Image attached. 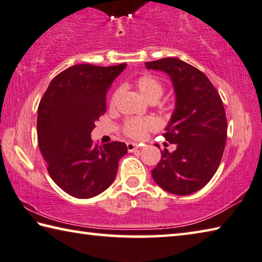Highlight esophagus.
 I'll list each match as a JSON object with an SVG mask.
<instances>
[{
  "instance_id": "34e87169",
  "label": "esophagus",
  "mask_w": 262,
  "mask_h": 262,
  "mask_svg": "<svg viewBox=\"0 0 262 262\" xmlns=\"http://www.w3.org/2000/svg\"><path fill=\"white\" fill-rule=\"evenodd\" d=\"M126 146H127V150H128V152H135V150H137V149L139 148V146L134 144V143H127Z\"/></svg>"
}]
</instances>
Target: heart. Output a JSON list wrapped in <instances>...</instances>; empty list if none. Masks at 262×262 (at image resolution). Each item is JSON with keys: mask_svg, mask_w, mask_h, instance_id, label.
<instances>
[{"mask_svg": "<svg viewBox=\"0 0 262 262\" xmlns=\"http://www.w3.org/2000/svg\"><path fill=\"white\" fill-rule=\"evenodd\" d=\"M137 89L140 92V94L144 98L149 101L153 99H160L163 93V87L157 78L149 75H144L139 77L136 81ZM119 91L116 90L112 95L110 103H114L117 99ZM159 122L153 117L145 118H130L126 119L123 125V132L126 137H130L132 139H141L149 131H153L158 128Z\"/></svg>", "mask_w": 262, "mask_h": 262, "instance_id": "b5f03b06", "label": "heart"}]
</instances>
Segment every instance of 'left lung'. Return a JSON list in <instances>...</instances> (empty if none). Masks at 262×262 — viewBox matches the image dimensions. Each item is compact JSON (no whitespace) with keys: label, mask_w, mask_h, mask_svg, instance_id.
I'll return each mask as SVG.
<instances>
[{"label":"left lung","mask_w":262,"mask_h":262,"mask_svg":"<svg viewBox=\"0 0 262 262\" xmlns=\"http://www.w3.org/2000/svg\"><path fill=\"white\" fill-rule=\"evenodd\" d=\"M145 66L166 72L176 96L175 110L163 134L176 149L161 150V160L152 170L153 180L169 193H194L212 180L221 162L228 127L223 102L205 73L182 59L161 58Z\"/></svg>","instance_id":"left-lung-1"}]
</instances>
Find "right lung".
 Wrapping results in <instances>:
<instances>
[{
  "mask_svg": "<svg viewBox=\"0 0 262 262\" xmlns=\"http://www.w3.org/2000/svg\"><path fill=\"white\" fill-rule=\"evenodd\" d=\"M125 68V63L68 68L50 81L39 103L36 132L49 176L76 198H92L107 190L119 159L127 153L121 141L98 146L91 139L95 122L105 112V94Z\"/></svg>",
  "mask_w": 262,
  "mask_h": 262,
  "instance_id": "obj_1",
  "label": "right lung"
}]
</instances>
